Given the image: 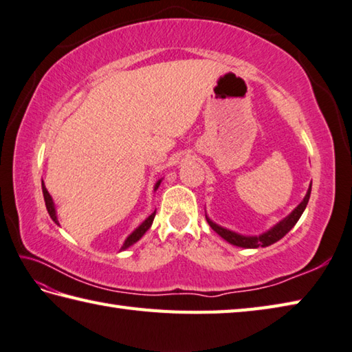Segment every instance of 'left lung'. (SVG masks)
Segmentation results:
<instances>
[{"label":"left lung","instance_id":"1","mask_svg":"<svg viewBox=\"0 0 352 352\" xmlns=\"http://www.w3.org/2000/svg\"><path fill=\"white\" fill-rule=\"evenodd\" d=\"M309 194H311V186H309V189L307 192L304 201H302L298 206V208H296L285 219H282V221L274 226L272 230H268L267 233H264V235H261V236H241V235H238V233H233L230 230L223 229V227L217 226L215 223H212L208 217H206V219H208V223H209L212 229L215 230L219 236L224 238L227 243H230L233 245H238V247H245V249H258V247H267V245H270L273 243H276V241H279L280 238H284L287 233L293 229L294 224L299 221L300 215L304 213L307 204H308Z\"/></svg>","mask_w":352,"mask_h":352}]
</instances>
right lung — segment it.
I'll use <instances>...</instances> for the list:
<instances>
[{"mask_svg": "<svg viewBox=\"0 0 352 352\" xmlns=\"http://www.w3.org/2000/svg\"><path fill=\"white\" fill-rule=\"evenodd\" d=\"M158 184H160V182H158V183L155 184V189L158 188ZM43 194H44V199H45V206H47V210H48V213H50V217H52L53 221H54V223H58L56 212H54V206H53V199H52L50 194H48V192H47L44 183H43ZM154 217H155V212H154L153 215H151L149 218H146V221H143V223H142V226L139 227V229H135L133 233H131V235L126 238L125 244L122 245V250H123V249H128L129 245H133L134 243H137V241H139V239L144 235V232H146V230L149 229V227H151V224H153V221H154Z\"/></svg>", "mask_w": 352, "mask_h": 352, "instance_id": "add662e5", "label": "right lung"}]
</instances>
